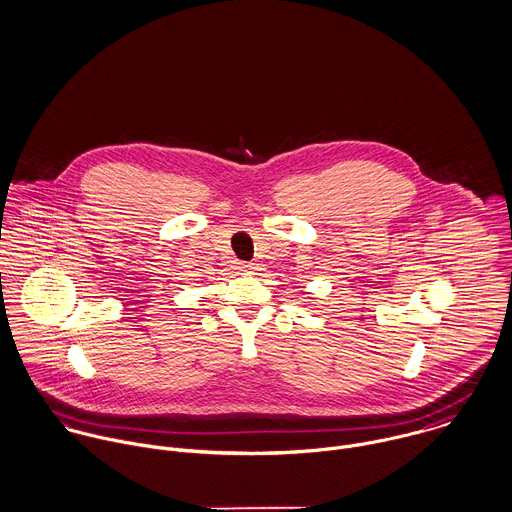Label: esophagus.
I'll use <instances>...</instances> for the list:
<instances>
[{
	"label": "esophagus",
	"instance_id": "esophagus-1",
	"mask_svg": "<svg viewBox=\"0 0 512 512\" xmlns=\"http://www.w3.org/2000/svg\"><path fill=\"white\" fill-rule=\"evenodd\" d=\"M238 270H240L242 274H248V272H252V270H254V266H252V264H248V262H240V264H238Z\"/></svg>",
	"mask_w": 512,
	"mask_h": 512
}]
</instances>
